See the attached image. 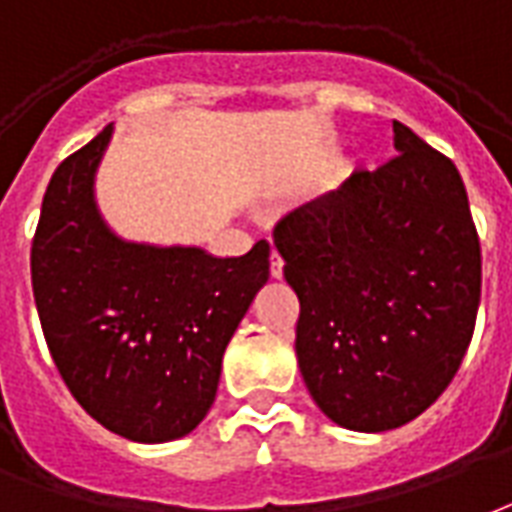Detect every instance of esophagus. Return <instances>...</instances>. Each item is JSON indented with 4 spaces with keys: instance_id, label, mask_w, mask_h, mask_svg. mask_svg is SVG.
Masks as SVG:
<instances>
[{
    "instance_id": "34e87169",
    "label": "esophagus",
    "mask_w": 512,
    "mask_h": 512,
    "mask_svg": "<svg viewBox=\"0 0 512 512\" xmlns=\"http://www.w3.org/2000/svg\"><path fill=\"white\" fill-rule=\"evenodd\" d=\"M282 274H285V260L276 255V252H271V276L282 279Z\"/></svg>"
}]
</instances>
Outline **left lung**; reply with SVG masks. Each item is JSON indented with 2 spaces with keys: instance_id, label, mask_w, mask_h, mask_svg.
I'll use <instances>...</instances> for the list:
<instances>
[{
  "instance_id": "left-lung-1",
  "label": "left lung",
  "mask_w": 512,
  "mask_h": 512,
  "mask_svg": "<svg viewBox=\"0 0 512 512\" xmlns=\"http://www.w3.org/2000/svg\"><path fill=\"white\" fill-rule=\"evenodd\" d=\"M399 157L274 227L301 304L295 355L344 429L415 420L456 377L480 304V241L456 165L393 121Z\"/></svg>"
}]
</instances>
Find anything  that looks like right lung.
Instances as JSON below:
<instances>
[{"label": "right lung", "mask_w": 512, "mask_h": 512, "mask_svg": "<svg viewBox=\"0 0 512 512\" xmlns=\"http://www.w3.org/2000/svg\"><path fill=\"white\" fill-rule=\"evenodd\" d=\"M113 124L56 168L32 241L45 342L75 401L132 442H170L214 404L222 355L268 282L266 241L241 257L116 236L94 200Z\"/></svg>", "instance_id": "right-lung-1"}]
</instances>
